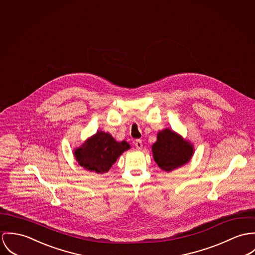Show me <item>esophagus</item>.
Returning a JSON list of instances; mask_svg holds the SVG:
<instances>
[{
  "label": "esophagus",
  "mask_w": 255,
  "mask_h": 255,
  "mask_svg": "<svg viewBox=\"0 0 255 255\" xmlns=\"http://www.w3.org/2000/svg\"><path fill=\"white\" fill-rule=\"evenodd\" d=\"M135 146L138 148V149H141V147H142V142H141V140H136L135 141Z\"/></svg>",
  "instance_id": "obj_1"
}]
</instances>
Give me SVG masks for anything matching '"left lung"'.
Here are the masks:
<instances>
[{"mask_svg":"<svg viewBox=\"0 0 255 255\" xmlns=\"http://www.w3.org/2000/svg\"><path fill=\"white\" fill-rule=\"evenodd\" d=\"M152 153L157 165L170 172L191 159L194 147L172 130L165 129L157 134V141L152 144Z\"/></svg>","mask_w":255,"mask_h":255,"instance_id":"obj_1","label":"left lung"}]
</instances>
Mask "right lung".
<instances>
[{
	"label": "right lung",
	"instance_id": "right-lung-1",
	"mask_svg": "<svg viewBox=\"0 0 255 255\" xmlns=\"http://www.w3.org/2000/svg\"><path fill=\"white\" fill-rule=\"evenodd\" d=\"M128 148L130 145L127 141H116L111 134L98 131L75 150L74 155L82 167L102 174L108 172Z\"/></svg>",
	"mask_w": 255,
	"mask_h": 255
}]
</instances>
